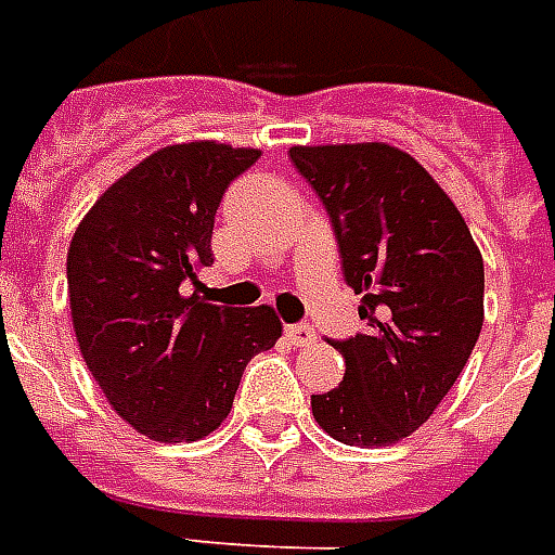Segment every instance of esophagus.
Listing matches in <instances>:
<instances>
[{
	"label": "esophagus",
	"mask_w": 555,
	"mask_h": 555,
	"mask_svg": "<svg viewBox=\"0 0 555 555\" xmlns=\"http://www.w3.org/2000/svg\"><path fill=\"white\" fill-rule=\"evenodd\" d=\"M286 336H289L293 345H310V341H315V331H312L310 324H289Z\"/></svg>",
	"instance_id": "obj_1"
}]
</instances>
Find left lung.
I'll list each match as a JSON object with an SVG mask.
<instances>
[{"mask_svg":"<svg viewBox=\"0 0 555 555\" xmlns=\"http://www.w3.org/2000/svg\"><path fill=\"white\" fill-rule=\"evenodd\" d=\"M289 157L331 216L365 319V333L331 341L345 377L312 395V415L341 444L386 448L430 418L477 345L480 248L433 175L395 145H293Z\"/></svg>","mask_w":555,"mask_h":555,"instance_id":"obj_1","label":"left lung"}]
</instances>
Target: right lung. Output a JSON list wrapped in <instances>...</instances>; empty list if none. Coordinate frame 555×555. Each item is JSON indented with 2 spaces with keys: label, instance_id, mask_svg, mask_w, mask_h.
<instances>
[{
  "label": "right lung",
  "instance_id": "add662e5",
  "mask_svg": "<svg viewBox=\"0 0 555 555\" xmlns=\"http://www.w3.org/2000/svg\"><path fill=\"white\" fill-rule=\"evenodd\" d=\"M257 157V149L214 140L166 145L99 195L69 243L66 281L81 357L107 403L154 441L214 433L248 360L283 331L272 307L210 304L195 278L214 262L224 190Z\"/></svg>",
  "mask_w": 555,
  "mask_h": 555
}]
</instances>
